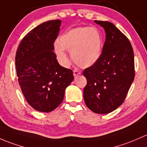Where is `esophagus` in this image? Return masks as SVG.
Segmentation results:
<instances>
[{
  "instance_id": "34e87169",
  "label": "esophagus",
  "mask_w": 147,
  "mask_h": 147,
  "mask_svg": "<svg viewBox=\"0 0 147 147\" xmlns=\"http://www.w3.org/2000/svg\"><path fill=\"white\" fill-rule=\"evenodd\" d=\"M80 74H81V72H80V71L78 70V69H74V70H73V75H74V77L78 76V75H80Z\"/></svg>"
}]
</instances>
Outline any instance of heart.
Masks as SVG:
<instances>
[{
    "mask_svg": "<svg viewBox=\"0 0 147 147\" xmlns=\"http://www.w3.org/2000/svg\"><path fill=\"white\" fill-rule=\"evenodd\" d=\"M55 46L57 58L63 65L68 64L65 50L70 52L75 64L81 67L94 65L101 56L103 37L98 29L89 27H77L65 32Z\"/></svg>",
    "mask_w": 147,
    "mask_h": 147,
    "instance_id": "obj_1",
    "label": "heart"
}]
</instances>
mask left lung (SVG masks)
<instances>
[{
  "mask_svg": "<svg viewBox=\"0 0 147 147\" xmlns=\"http://www.w3.org/2000/svg\"><path fill=\"white\" fill-rule=\"evenodd\" d=\"M104 29L106 41L101 56L83 71L86 79L84 99L96 113L106 114L124 101L135 78V60L128 38L110 22L95 20Z\"/></svg>",
  "mask_w": 147,
  "mask_h": 147,
  "instance_id": "obj_1",
  "label": "left lung"
}]
</instances>
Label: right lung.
<instances>
[{
    "label": "right lung",
    "mask_w": 147,
    "mask_h": 147,
    "mask_svg": "<svg viewBox=\"0 0 147 147\" xmlns=\"http://www.w3.org/2000/svg\"><path fill=\"white\" fill-rule=\"evenodd\" d=\"M60 20L45 22L22 38L15 56L17 75L27 103L40 112H51L63 101L74 79L72 69L62 67L54 53Z\"/></svg>",
    "instance_id": "1"
}]
</instances>
